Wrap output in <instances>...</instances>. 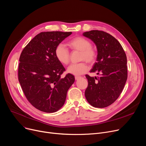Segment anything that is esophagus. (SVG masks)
<instances>
[{"label":"esophagus","instance_id":"34e87169","mask_svg":"<svg viewBox=\"0 0 146 146\" xmlns=\"http://www.w3.org/2000/svg\"><path fill=\"white\" fill-rule=\"evenodd\" d=\"M79 78H80V76H75V79H76V80H78V79H79Z\"/></svg>","mask_w":146,"mask_h":146}]
</instances>
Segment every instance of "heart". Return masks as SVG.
<instances>
[{"mask_svg":"<svg viewBox=\"0 0 146 146\" xmlns=\"http://www.w3.org/2000/svg\"><path fill=\"white\" fill-rule=\"evenodd\" d=\"M68 45L73 50L80 51L79 60L85 61L89 64H92L97 57L96 49L91 46V43L85 38L78 36L70 39ZM55 55L58 61L63 65H67L70 61V53L68 50L62 44H59L55 49ZM88 66L85 61L78 64H73L67 68V72L74 76H79L86 72Z\"/></svg>","mask_w":146,"mask_h":146,"instance_id":"obj_1","label":"heart"}]
</instances>
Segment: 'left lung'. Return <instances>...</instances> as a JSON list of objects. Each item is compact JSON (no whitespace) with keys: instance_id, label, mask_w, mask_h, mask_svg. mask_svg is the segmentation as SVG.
Masks as SVG:
<instances>
[{"instance_id":"left-lung-1","label":"left lung","mask_w":146,"mask_h":146,"mask_svg":"<svg viewBox=\"0 0 146 146\" xmlns=\"http://www.w3.org/2000/svg\"><path fill=\"white\" fill-rule=\"evenodd\" d=\"M83 35L97 46V62L90 72L99 75H86L88 85L85 96L92 106L104 108L115 102L124 88L128 78L126 55L119 41L103 31L91 30Z\"/></svg>"}]
</instances>
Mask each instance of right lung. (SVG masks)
<instances>
[{"label": "right lung", "mask_w": 146, "mask_h": 146, "mask_svg": "<svg viewBox=\"0 0 146 146\" xmlns=\"http://www.w3.org/2000/svg\"><path fill=\"white\" fill-rule=\"evenodd\" d=\"M72 32L46 31L37 35L24 48L20 57L18 80L25 96L36 109L54 113L64 105L74 76L61 75L66 70L55 49Z\"/></svg>", "instance_id": "add662e5"}]
</instances>
